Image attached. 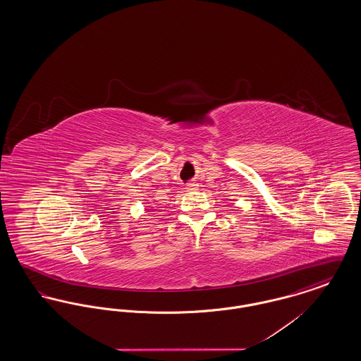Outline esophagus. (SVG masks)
<instances>
[{"label":"esophagus","instance_id":"obj_1","mask_svg":"<svg viewBox=\"0 0 361 361\" xmlns=\"http://www.w3.org/2000/svg\"><path fill=\"white\" fill-rule=\"evenodd\" d=\"M197 187H199V184H197V183H195V181H190V183L187 184L185 189H187V190H195V189L197 188Z\"/></svg>","mask_w":361,"mask_h":361}]
</instances>
